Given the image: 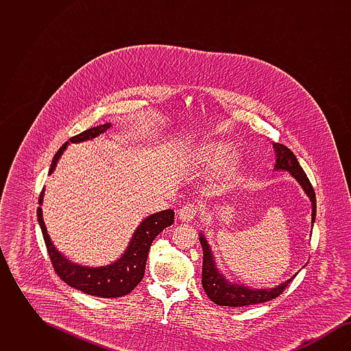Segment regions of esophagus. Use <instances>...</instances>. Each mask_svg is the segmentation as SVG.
Masks as SVG:
<instances>
[{"instance_id": "34e87169", "label": "esophagus", "mask_w": 351, "mask_h": 351, "mask_svg": "<svg viewBox=\"0 0 351 351\" xmlns=\"http://www.w3.org/2000/svg\"><path fill=\"white\" fill-rule=\"evenodd\" d=\"M196 212H197V206L192 202H188L183 205L179 210V218L184 221V222H191L193 217L196 216Z\"/></svg>"}]
</instances>
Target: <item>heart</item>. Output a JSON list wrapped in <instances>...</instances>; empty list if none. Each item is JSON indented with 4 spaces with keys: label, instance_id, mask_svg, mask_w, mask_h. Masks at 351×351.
Masks as SVG:
<instances>
[{
    "label": "heart",
    "instance_id": "obj_1",
    "mask_svg": "<svg viewBox=\"0 0 351 351\" xmlns=\"http://www.w3.org/2000/svg\"><path fill=\"white\" fill-rule=\"evenodd\" d=\"M226 151H228V146L223 143H209V145H205L204 147H201L199 155H200L202 162L212 163V162L218 160ZM234 165H235V159L234 158L229 159L225 165V173H230Z\"/></svg>",
    "mask_w": 351,
    "mask_h": 351
}]
</instances>
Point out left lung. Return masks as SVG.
I'll return each instance as SVG.
<instances>
[{
    "label": "left lung",
    "instance_id": "left-lung-1",
    "mask_svg": "<svg viewBox=\"0 0 351 351\" xmlns=\"http://www.w3.org/2000/svg\"><path fill=\"white\" fill-rule=\"evenodd\" d=\"M274 147L276 151L275 169L288 171L300 183L302 189L312 201V223H313L316 219V193L312 184L292 151L280 143H274ZM200 242L204 251L201 283L208 298L221 306H246V305L261 304V302L276 299L283 293L287 285L295 278L293 276L285 283L271 289H251L246 285L229 283L223 278V275L218 272L217 268L215 266L209 245L206 243L202 234L200 235Z\"/></svg>",
    "mask_w": 351,
    "mask_h": 351
}]
</instances>
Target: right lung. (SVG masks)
<instances>
[{"instance_id":"obj_1","label":"right lung","mask_w":351,"mask_h":351,"mask_svg":"<svg viewBox=\"0 0 351 351\" xmlns=\"http://www.w3.org/2000/svg\"><path fill=\"white\" fill-rule=\"evenodd\" d=\"M109 128H110V123H105V125L88 129L83 133L69 138L68 142L77 143V142H84V141L96 138L97 135L106 132ZM68 142H66L55 154L49 173H52V171L56 167V163L60 155L63 154V151L66 150ZM42 200H43V191L40 192V196H39V202H38L39 205H42ZM173 217H175V213L171 209H168L143 219L138 226V229L135 230L133 238L129 243V247L117 262L109 266L95 268L71 263L53 247L50 237L47 234L45 221L42 218V209L40 206L38 208V221L45 238L47 252L50 255L52 267L58 274V276L63 282H66L69 287H73L86 295L104 298V299L125 296L130 293L134 288L141 283L145 275L151 243L158 234L162 233L163 229H166L173 223Z\"/></svg>"}]
</instances>
